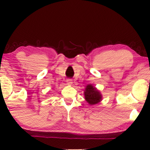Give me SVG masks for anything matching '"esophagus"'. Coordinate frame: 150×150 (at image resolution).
Here are the masks:
<instances>
[{
    "label": "esophagus",
    "mask_w": 150,
    "mask_h": 150,
    "mask_svg": "<svg viewBox=\"0 0 150 150\" xmlns=\"http://www.w3.org/2000/svg\"><path fill=\"white\" fill-rule=\"evenodd\" d=\"M66 82H67V85H71L73 83V81L71 79H67V81H66Z\"/></svg>",
    "instance_id": "esophagus-1"
}]
</instances>
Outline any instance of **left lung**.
<instances>
[{
    "label": "left lung",
    "mask_w": 150,
    "mask_h": 150,
    "mask_svg": "<svg viewBox=\"0 0 150 150\" xmlns=\"http://www.w3.org/2000/svg\"><path fill=\"white\" fill-rule=\"evenodd\" d=\"M85 99L90 105H95L101 100V95L100 92L91 85L87 86L85 91Z\"/></svg>",
    "instance_id": "left-lung-1"
}]
</instances>
